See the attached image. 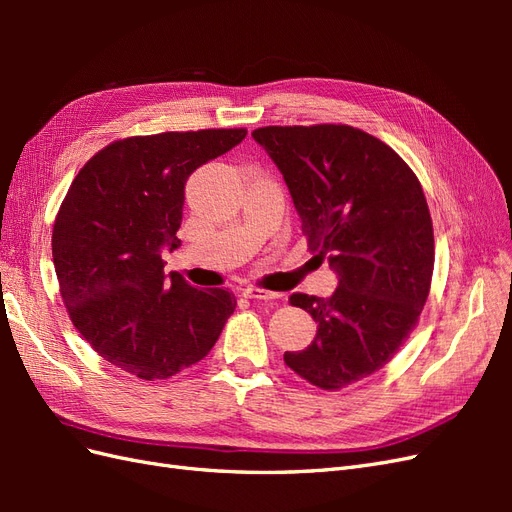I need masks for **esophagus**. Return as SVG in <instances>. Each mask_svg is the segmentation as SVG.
Masks as SVG:
<instances>
[{"label": "esophagus", "mask_w": 512, "mask_h": 512, "mask_svg": "<svg viewBox=\"0 0 512 512\" xmlns=\"http://www.w3.org/2000/svg\"><path fill=\"white\" fill-rule=\"evenodd\" d=\"M243 297H247V299H254V301H260V299L273 301V299H280V294H277V292H271V290H265V288L247 286V288L243 290Z\"/></svg>", "instance_id": "esophagus-1"}]
</instances>
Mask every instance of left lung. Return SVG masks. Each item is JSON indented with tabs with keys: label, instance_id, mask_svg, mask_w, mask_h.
Here are the masks:
<instances>
[{
	"label": "left lung",
	"instance_id": "1",
	"mask_svg": "<svg viewBox=\"0 0 512 512\" xmlns=\"http://www.w3.org/2000/svg\"><path fill=\"white\" fill-rule=\"evenodd\" d=\"M282 170L307 250L339 277L331 299L294 292L318 324L286 365L322 391L376 374L416 329L433 275V224L421 181L389 145L346 123L252 132Z\"/></svg>",
	"mask_w": 512,
	"mask_h": 512
}]
</instances>
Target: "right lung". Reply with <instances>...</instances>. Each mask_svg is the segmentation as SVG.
Masks as SVG:
<instances>
[{"instance_id": "add662e5", "label": "right lung", "mask_w": 512, "mask_h": 512, "mask_svg": "<svg viewBox=\"0 0 512 512\" xmlns=\"http://www.w3.org/2000/svg\"><path fill=\"white\" fill-rule=\"evenodd\" d=\"M245 128L128 136L74 177L53 224V265L68 316L104 361L166 380L203 361L235 312V294L164 275L177 250L185 181L245 138Z\"/></svg>"}]
</instances>
